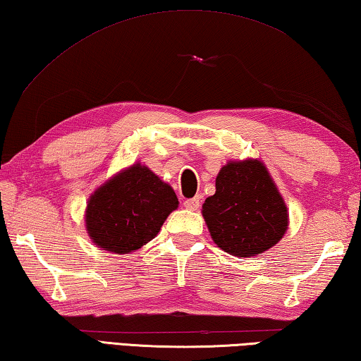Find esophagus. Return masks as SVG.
Wrapping results in <instances>:
<instances>
[{"label": "esophagus", "mask_w": 361, "mask_h": 361, "mask_svg": "<svg viewBox=\"0 0 361 361\" xmlns=\"http://www.w3.org/2000/svg\"><path fill=\"white\" fill-rule=\"evenodd\" d=\"M183 205H185L186 209H191V212H195V209H199V207H200V200H199V197L188 199V200H185V203H183Z\"/></svg>", "instance_id": "34e87169"}]
</instances>
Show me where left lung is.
I'll return each mask as SVG.
<instances>
[{"instance_id":"obj_1","label":"left lung","mask_w":361,"mask_h":361,"mask_svg":"<svg viewBox=\"0 0 361 361\" xmlns=\"http://www.w3.org/2000/svg\"><path fill=\"white\" fill-rule=\"evenodd\" d=\"M202 214L214 243L237 257L265 252L289 226L284 199L257 159L227 162L216 176V192L207 197Z\"/></svg>"}]
</instances>
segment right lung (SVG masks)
I'll list each match as a JSON object with an SVG mask.
<instances>
[{
    "instance_id": "right-lung-1",
    "label": "right lung",
    "mask_w": 361,
    "mask_h": 361,
    "mask_svg": "<svg viewBox=\"0 0 361 361\" xmlns=\"http://www.w3.org/2000/svg\"><path fill=\"white\" fill-rule=\"evenodd\" d=\"M176 208L173 189L137 162L91 194L85 224L96 246L128 254L152 241Z\"/></svg>"
}]
</instances>
